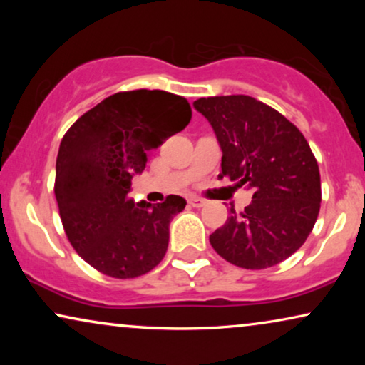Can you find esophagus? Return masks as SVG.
Instances as JSON below:
<instances>
[{
    "label": "esophagus",
    "mask_w": 365,
    "mask_h": 365,
    "mask_svg": "<svg viewBox=\"0 0 365 365\" xmlns=\"http://www.w3.org/2000/svg\"><path fill=\"white\" fill-rule=\"evenodd\" d=\"M187 202L191 204L192 207H202V206H206V202H204L201 197H189Z\"/></svg>",
    "instance_id": "obj_1"
}]
</instances>
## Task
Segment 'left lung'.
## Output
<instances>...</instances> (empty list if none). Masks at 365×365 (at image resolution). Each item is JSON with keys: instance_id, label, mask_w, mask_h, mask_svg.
I'll return each instance as SVG.
<instances>
[{"instance_id": "8db88e82", "label": "left lung", "mask_w": 365, "mask_h": 365, "mask_svg": "<svg viewBox=\"0 0 365 365\" xmlns=\"http://www.w3.org/2000/svg\"><path fill=\"white\" fill-rule=\"evenodd\" d=\"M222 151L219 179L252 189L242 212L231 206L226 224L209 236L227 262L266 269L306 242L321 207V174L302 133L281 113L244 94L194 101Z\"/></svg>"}]
</instances>
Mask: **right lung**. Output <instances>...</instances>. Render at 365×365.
Masks as SVG:
<instances>
[{
    "label": "right lung",
    "mask_w": 365,
    "mask_h": 365,
    "mask_svg": "<svg viewBox=\"0 0 365 365\" xmlns=\"http://www.w3.org/2000/svg\"><path fill=\"white\" fill-rule=\"evenodd\" d=\"M189 121L184 98L138 89L106 98L64 134L54 184L59 216L71 246L99 272L131 279L163 261L169 224L186 199L136 204L128 194L149 151Z\"/></svg>",
    "instance_id": "right-lung-1"
}]
</instances>
